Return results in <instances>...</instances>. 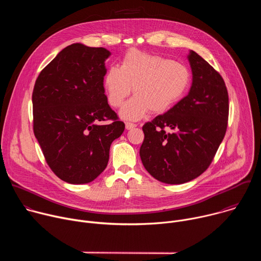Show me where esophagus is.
Here are the masks:
<instances>
[{"mask_svg": "<svg viewBox=\"0 0 261 261\" xmlns=\"http://www.w3.org/2000/svg\"><path fill=\"white\" fill-rule=\"evenodd\" d=\"M137 125L134 123H130V122H126V129L127 130H131L133 128H135Z\"/></svg>", "mask_w": 261, "mask_h": 261, "instance_id": "obj_1", "label": "esophagus"}]
</instances>
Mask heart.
I'll return each mask as SVG.
<instances>
[{"mask_svg":"<svg viewBox=\"0 0 261 261\" xmlns=\"http://www.w3.org/2000/svg\"><path fill=\"white\" fill-rule=\"evenodd\" d=\"M191 73L185 65L168 58L130 49L120 68L111 66L104 76L108 103L120 107L132 92L133 97L121 110L128 120H138L147 111L159 115L171 108L188 90Z\"/></svg>","mask_w":261,"mask_h":261,"instance_id":"b5f03b06","label":"heart"}]
</instances>
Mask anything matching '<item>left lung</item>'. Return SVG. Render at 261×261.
Segmentation results:
<instances>
[{
    "instance_id": "8db88e82",
    "label": "left lung",
    "mask_w": 261,
    "mask_h": 261,
    "mask_svg": "<svg viewBox=\"0 0 261 261\" xmlns=\"http://www.w3.org/2000/svg\"><path fill=\"white\" fill-rule=\"evenodd\" d=\"M188 59L193 74L189 94L142 126L141 162L152 176L170 185L190 181L208 168L228 123L224 80L195 51Z\"/></svg>"
}]
</instances>
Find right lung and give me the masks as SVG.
Instances as JSON below:
<instances>
[{
	"instance_id": "1",
	"label": "right lung",
	"mask_w": 261,
	"mask_h": 261,
	"mask_svg": "<svg viewBox=\"0 0 261 261\" xmlns=\"http://www.w3.org/2000/svg\"><path fill=\"white\" fill-rule=\"evenodd\" d=\"M103 47H65L36 80L33 130L53 172L69 184L94 180L107 166L110 144L125 124L110 108Z\"/></svg>"
}]
</instances>
